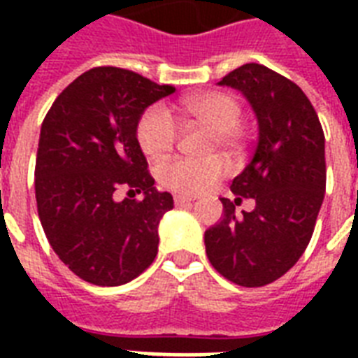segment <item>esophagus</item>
I'll list each match as a JSON object with an SVG mask.
<instances>
[{"instance_id": "34e87169", "label": "esophagus", "mask_w": 358, "mask_h": 358, "mask_svg": "<svg viewBox=\"0 0 358 358\" xmlns=\"http://www.w3.org/2000/svg\"><path fill=\"white\" fill-rule=\"evenodd\" d=\"M195 199H191V196H185V195H174V204L176 206H185V204H193Z\"/></svg>"}]
</instances>
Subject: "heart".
Instances as JSON below:
<instances>
[{"label":"heart","mask_w":358,"mask_h":358,"mask_svg":"<svg viewBox=\"0 0 358 358\" xmlns=\"http://www.w3.org/2000/svg\"><path fill=\"white\" fill-rule=\"evenodd\" d=\"M182 111L196 126L210 129L208 152L219 146L230 154H238L243 148V135L239 122L243 119V106L232 92L212 91L185 98ZM135 137L141 150L146 156L159 159L167 156L178 143L180 129L173 113L163 106H150L141 113ZM227 173V163L217 156L206 159L174 157L157 165V180L163 187L182 195H201L213 184H217Z\"/></svg>","instance_id":"1"}]
</instances>
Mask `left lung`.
I'll return each instance as SVG.
<instances>
[{"label":"left lung","mask_w":358,"mask_h":358,"mask_svg":"<svg viewBox=\"0 0 358 358\" xmlns=\"http://www.w3.org/2000/svg\"><path fill=\"white\" fill-rule=\"evenodd\" d=\"M221 85L247 96L260 134L250 163L230 184L236 201L221 199L223 219L204 234L206 255L230 282L260 288L289 271L314 234L327 182L325 135L301 87L264 64H243ZM243 198H255V210L236 216Z\"/></svg>","instance_id":"left-lung-1"}]
</instances>
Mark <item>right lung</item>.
I'll use <instances>...</instances> for the list:
<instances>
[{"label":"right lung","mask_w":358,"mask_h":358,"mask_svg":"<svg viewBox=\"0 0 358 358\" xmlns=\"http://www.w3.org/2000/svg\"><path fill=\"white\" fill-rule=\"evenodd\" d=\"M174 91L131 70L96 66L44 117L35 163L38 219L55 255L85 282L120 286L156 258L157 223L174 202L156 189L135 126ZM122 189L132 196L117 201ZM135 192L145 196L139 201Z\"/></svg>","instance_id":"1"}]
</instances>
